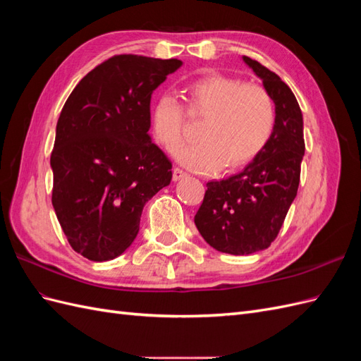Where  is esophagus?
Wrapping results in <instances>:
<instances>
[{"label":"esophagus","mask_w":361,"mask_h":361,"mask_svg":"<svg viewBox=\"0 0 361 361\" xmlns=\"http://www.w3.org/2000/svg\"><path fill=\"white\" fill-rule=\"evenodd\" d=\"M185 176H187V173H185L182 169L176 167V169L173 170V180H179V179H182Z\"/></svg>","instance_id":"1"}]
</instances>
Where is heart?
Returning <instances> with one entry per match:
<instances>
[{
    "instance_id": "b5f03b06",
    "label": "heart",
    "mask_w": 361,
    "mask_h": 361,
    "mask_svg": "<svg viewBox=\"0 0 361 361\" xmlns=\"http://www.w3.org/2000/svg\"><path fill=\"white\" fill-rule=\"evenodd\" d=\"M182 94L187 114L203 117L195 129L197 141L178 154V159L195 171L244 167L267 147L274 134L276 102L259 84L223 73H206L185 84ZM150 126L158 143L174 152L185 140L182 105L170 94L159 96L152 105Z\"/></svg>"
}]
</instances>
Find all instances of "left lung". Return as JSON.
<instances>
[{
	"mask_svg": "<svg viewBox=\"0 0 361 361\" xmlns=\"http://www.w3.org/2000/svg\"><path fill=\"white\" fill-rule=\"evenodd\" d=\"M244 61L276 102L274 134L241 173L206 183L194 216L207 244L235 256L265 250L277 238L298 191L305 150L302 114L288 84L259 61L245 56Z\"/></svg>",
	"mask_w": 361,
	"mask_h": 361,
	"instance_id": "8db88e82",
	"label": "left lung"
}]
</instances>
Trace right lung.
Returning a JSON list of instances; mask_svg holds the SVG:
<instances>
[{"instance_id": "right-lung-1", "label": "right lung", "mask_w": 361, "mask_h": 361, "mask_svg": "<svg viewBox=\"0 0 361 361\" xmlns=\"http://www.w3.org/2000/svg\"><path fill=\"white\" fill-rule=\"evenodd\" d=\"M182 66L120 54L87 73L60 113L51 154L52 206L71 247L93 262L133 244L146 202L171 180L150 141V97Z\"/></svg>"}]
</instances>
